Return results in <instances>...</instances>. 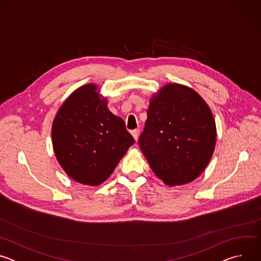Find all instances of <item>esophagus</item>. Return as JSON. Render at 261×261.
<instances>
[{"label":"esophagus","mask_w":261,"mask_h":261,"mask_svg":"<svg viewBox=\"0 0 261 261\" xmlns=\"http://www.w3.org/2000/svg\"><path fill=\"white\" fill-rule=\"evenodd\" d=\"M131 134H132V136L134 137V139L137 140V139H138V135H139V130H138V129L132 130V131H131Z\"/></svg>","instance_id":"obj_1"}]
</instances>
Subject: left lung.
Segmentation results:
<instances>
[{
	"instance_id": "1",
	"label": "left lung",
	"mask_w": 261,
	"mask_h": 261,
	"mask_svg": "<svg viewBox=\"0 0 261 261\" xmlns=\"http://www.w3.org/2000/svg\"><path fill=\"white\" fill-rule=\"evenodd\" d=\"M216 139L206 102L189 87L167 84L151 98L138 143L155 174L167 186H179L203 172Z\"/></svg>"
}]
</instances>
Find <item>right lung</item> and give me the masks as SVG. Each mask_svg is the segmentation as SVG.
I'll return each mask as SVG.
<instances>
[{
	"label": "right lung",
	"instance_id": "right-lung-1",
	"mask_svg": "<svg viewBox=\"0 0 261 261\" xmlns=\"http://www.w3.org/2000/svg\"><path fill=\"white\" fill-rule=\"evenodd\" d=\"M51 139L64 171L89 186L106 180L135 142L95 84L79 88L65 100L53 122Z\"/></svg>",
	"mask_w": 261,
	"mask_h": 261
}]
</instances>
